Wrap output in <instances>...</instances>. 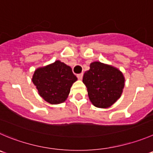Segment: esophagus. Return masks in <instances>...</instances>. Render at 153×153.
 I'll return each mask as SVG.
<instances>
[{
    "label": "esophagus",
    "instance_id": "1",
    "mask_svg": "<svg viewBox=\"0 0 153 153\" xmlns=\"http://www.w3.org/2000/svg\"><path fill=\"white\" fill-rule=\"evenodd\" d=\"M82 76H83V74H77V78L79 79H82Z\"/></svg>",
    "mask_w": 153,
    "mask_h": 153
}]
</instances>
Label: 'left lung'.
<instances>
[{"label": "left lung", "instance_id": "left-lung-1", "mask_svg": "<svg viewBox=\"0 0 153 153\" xmlns=\"http://www.w3.org/2000/svg\"><path fill=\"white\" fill-rule=\"evenodd\" d=\"M82 82L91 104L99 108L111 107L121 97L125 86L123 73L115 67L100 62L90 64Z\"/></svg>", "mask_w": 153, "mask_h": 153}]
</instances>
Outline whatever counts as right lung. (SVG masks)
Segmentation results:
<instances>
[{"mask_svg":"<svg viewBox=\"0 0 153 153\" xmlns=\"http://www.w3.org/2000/svg\"><path fill=\"white\" fill-rule=\"evenodd\" d=\"M76 80L71 67L59 60L37 68L32 77L39 94L51 104L65 102L73 83Z\"/></svg>","mask_w":153,"mask_h":153,"instance_id":"add662e5","label":"right lung"}]
</instances>
